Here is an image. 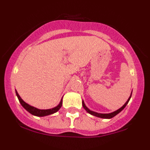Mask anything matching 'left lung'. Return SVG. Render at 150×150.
Returning <instances> with one entry per match:
<instances>
[{
	"label": "left lung",
	"mask_w": 150,
	"mask_h": 150,
	"mask_svg": "<svg viewBox=\"0 0 150 150\" xmlns=\"http://www.w3.org/2000/svg\"><path fill=\"white\" fill-rule=\"evenodd\" d=\"M132 93H131V95H130V96H129V98H128V100H127V101L126 102V103H124V105H123L120 108H119V109L116 110V111H113V112H111V113H100L95 112V111H91V109H89V108H88V107L86 106V104H85L84 100H83V101H82V104H83V108H85V110H86V111H87L88 113H89L90 114L93 115V116H96V117L102 118V119H111V118L114 117L116 115H117L118 113H120L121 111H122V110L124 109V108H125L126 105H127V103H129V100H130L131 97H132Z\"/></svg>",
	"instance_id": "obj_1"
}]
</instances>
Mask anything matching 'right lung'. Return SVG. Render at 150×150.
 <instances>
[{
  "label": "right lung",
  "mask_w": 150,
  "mask_h": 150,
  "mask_svg": "<svg viewBox=\"0 0 150 150\" xmlns=\"http://www.w3.org/2000/svg\"><path fill=\"white\" fill-rule=\"evenodd\" d=\"M16 94L18 100H19L20 103L21 104L22 106H23V108L28 111V112H29L31 114L34 115V116H40V117H42V116H48V115L53 114V113L57 112V111L59 110V108L62 107V98L59 103L58 104L57 106L54 107V108H50V109H39V108H35V107L34 106H31V105H30L29 104L26 103V102L23 101V99H22L20 97V96L18 95L16 90Z\"/></svg>",
  "instance_id": "right-lung-1"
}]
</instances>
